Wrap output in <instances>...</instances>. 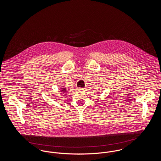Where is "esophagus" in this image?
Listing matches in <instances>:
<instances>
[{"label": "esophagus", "mask_w": 161, "mask_h": 161, "mask_svg": "<svg viewBox=\"0 0 161 161\" xmlns=\"http://www.w3.org/2000/svg\"><path fill=\"white\" fill-rule=\"evenodd\" d=\"M78 90H79V91H84V88H83V87H78Z\"/></svg>", "instance_id": "obj_1"}]
</instances>
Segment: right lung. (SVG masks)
I'll return each instance as SVG.
<instances>
[{
	"label": "right lung",
	"mask_w": 161,
	"mask_h": 161,
	"mask_svg": "<svg viewBox=\"0 0 161 161\" xmlns=\"http://www.w3.org/2000/svg\"><path fill=\"white\" fill-rule=\"evenodd\" d=\"M61 92H63V93L66 92V88H65V87H62L61 89Z\"/></svg>",
	"instance_id": "right-lung-1"
}]
</instances>
